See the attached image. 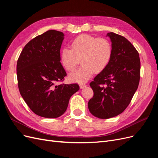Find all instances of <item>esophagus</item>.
<instances>
[{
  "label": "esophagus",
  "instance_id": "1",
  "mask_svg": "<svg viewBox=\"0 0 158 158\" xmlns=\"http://www.w3.org/2000/svg\"><path fill=\"white\" fill-rule=\"evenodd\" d=\"M86 85H87V84H85V83H81V84H80V88L81 89H83L84 88H85Z\"/></svg>",
  "mask_w": 158,
  "mask_h": 158
}]
</instances>
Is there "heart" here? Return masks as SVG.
<instances>
[{
    "label": "heart",
    "mask_w": 158,
    "mask_h": 158,
    "mask_svg": "<svg viewBox=\"0 0 158 158\" xmlns=\"http://www.w3.org/2000/svg\"><path fill=\"white\" fill-rule=\"evenodd\" d=\"M112 57V46L109 40L88 35L77 37L71 42V48L65 47L61 52L62 64L67 71H73L81 61L82 66L69 76L70 80L78 82L88 80L95 72L104 70Z\"/></svg>",
    "instance_id": "heart-1"
}]
</instances>
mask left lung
Masks as SVG:
<instances>
[{"mask_svg": "<svg viewBox=\"0 0 158 158\" xmlns=\"http://www.w3.org/2000/svg\"><path fill=\"white\" fill-rule=\"evenodd\" d=\"M107 36L112 42L111 61L89 84L94 96L88 102V108L94 116L101 119L116 116L126 109L140 77V61L136 48L123 36L112 32Z\"/></svg>", "mask_w": 158, "mask_h": 158, "instance_id": "left-lung-1", "label": "left lung"}]
</instances>
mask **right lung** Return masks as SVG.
<instances>
[{"mask_svg":"<svg viewBox=\"0 0 158 158\" xmlns=\"http://www.w3.org/2000/svg\"><path fill=\"white\" fill-rule=\"evenodd\" d=\"M64 34L48 31L30 40L17 62V78L21 95L36 115L59 117L66 111L78 84H64L67 73L60 62Z\"/></svg>","mask_w":158,"mask_h":158,"instance_id":"right-lung-1","label":"right lung"}]
</instances>
